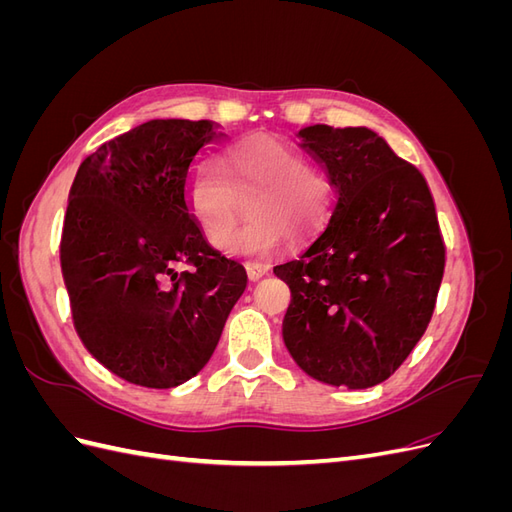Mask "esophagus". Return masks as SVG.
Listing matches in <instances>:
<instances>
[{
	"label": "esophagus",
	"mask_w": 512,
	"mask_h": 512,
	"mask_svg": "<svg viewBox=\"0 0 512 512\" xmlns=\"http://www.w3.org/2000/svg\"><path fill=\"white\" fill-rule=\"evenodd\" d=\"M269 271H271L269 265H250L247 267V277H250V282H258L265 275H269Z\"/></svg>",
	"instance_id": "esophagus-1"
}]
</instances>
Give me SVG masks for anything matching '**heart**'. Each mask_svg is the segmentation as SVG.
I'll return each instance as SVG.
<instances>
[{
	"label": "heart",
	"mask_w": 512,
	"mask_h": 512,
	"mask_svg": "<svg viewBox=\"0 0 512 512\" xmlns=\"http://www.w3.org/2000/svg\"><path fill=\"white\" fill-rule=\"evenodd\" d=\"M185 205L209 243H222L244 207L251 224L222 247L232 256L269 258L288 237L307 241L331 218V188L307 158L271 136L232 145L220 168L198 166L185 185Z\"/></svg>",
	"instance_id": "heart-1"
}]
</instances>
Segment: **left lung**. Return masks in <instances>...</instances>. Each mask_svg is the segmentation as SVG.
Masks as SVG:
<instances>
[{"label":"left lung","mask_w":512,"mask_h":512,"mask_svg":"<svg viewBox=\"0 0 512 512\" xmlns=\"http://www.w3.org/2000/svg\"><path fill=\"white\" fill-rule=\"evenodd\" d=\"M337 203L322 235L273 273L290 288L284 344L307 376L344 389L389 378L423 337L444 275L436 205L418 168L369 128L309 126Z\"/></svg>","instance_id":"left-lung-1"}]
</instances>
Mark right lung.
I'll list each match as a JSON object with an SVG mask.
<instances>
[{
	"label": "right lung",
	"mask_w": 512,
	"mask_h": 512,
	"mask_svg": "<svg viewBox=\"0 0 512 512\" xmlns=\"http://www.w3.org/2000/svg\"><path fill=\"white\" fill-rule=\"evenodd\" d=\"M215 138L213 121H147L87 156L70 188L61 273L74 329L98 363L147 389L207 365L247 286L185 205L190 164Z\"/></svg>",
	"instance_id": "add662e5"
}]
</instances>
